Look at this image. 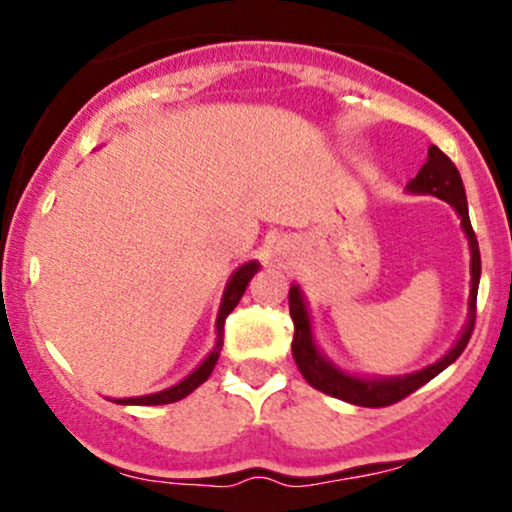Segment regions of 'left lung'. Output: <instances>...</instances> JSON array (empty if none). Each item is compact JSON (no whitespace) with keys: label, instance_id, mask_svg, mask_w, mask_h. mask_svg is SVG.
Wrapping results in <instances>:
<instances>
[{"label":"left lung","instance_id":"1","mask_svg":"<svg viewBox=\"0 0 512 512\" xmlns=\"http://www.w3.org/2000/svg\"><path fill=\"white\" fill-rule=\"evenodd\" d=\"M407 192L411 195H433L443 202H448L455 214L460 216V226L464 231V238L469 243V274H472V289H469V313L467 322H464L460 337L457 342L445 351L431 366L414 370L407 375H390V378H370V375H356L349 370L339 368L337 363H332L330 358L320 351V346L315 342L313 322H310L308 313V301H305V293L298 284H291L289 291V310L293 320V358H296V366L303 373V378L308 380L315 390L325 392V395L344 399L349 404H358V407H387V404H395L399 399L411 395L414 390H419L421 385H426L428 380L436 378L438 373H443L450 363H455L467 346L469 337L474 330V315H477V291H479V276H481V255H479V243L477 236L472 231V223H469V209H467V195H464V185L460 178V170L455 168V163L450 161L438 146H428V158L416 173L414 180L407 182Z\"/></svg>","mask_w":512,"mask_h":512}]
</instances>
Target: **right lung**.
I'll return each instance as SVG.
<instances>
[{
    "label": "right lung",
    "mask_w": 512,
    "mask_h": 512,
    "mask_svg": "<svg viewBox=\"0 0 512 512\" xmlns=\"http://www.w3.org/2000/svg\"><path fill=\"white\" fill-rule=\"evenodd\" d=\"M257 269H260V262L250 260V262L240 264L236 272L231 274V279H228L226 289H223L221 305H219V315H216V344H214V349L209 351L207 358H204V361L199 363V366L192 370L190 375H185V378H182L180 383L170 385V387H166V390L154 392V395L125 397V399H115V402L117 404H144V407H154V404L178 402V399H185L187 395H190V392H195L197 387L209 378L211 370H214V366H216V361H219L221 346H223V322H226V317L231 315V310L236 308L240 298H243V293H245V289H248L252 276L257 274Z\"/></svg>",
    "instance_id": "obj_1"
}]
</instances>
